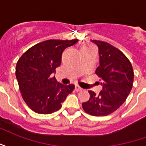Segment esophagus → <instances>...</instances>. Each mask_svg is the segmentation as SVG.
I'll use <instances>...</instances> for the list:
<instances>
[{"instance_id": "obj_1", "label": "esophagus", "mask_w": 146, "mask_h": 146, "mask_svg": "<svg viewBox=\"0 0 146 146\" xmlns=\"http://www.w3.org/2000/svg\"><path fill=\"white\" fill-rule=\"evenodd\" d=\"M75 90H76V92H80V91H82L83 89L80 87H79V86L76 85L75 86Z\"/></svg>"}]
</instances>
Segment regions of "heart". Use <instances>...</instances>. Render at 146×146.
I'll use <instances>...</instances> for the list:
<instances>
[{
  "mask_svg": "<svg viewBox=\"0 0 146 146\" xmlns=\"http://www.w3.org/2000/svg\"><path fill=\"white\" fill-rule=\"evenodd\" d=\"M90 49H93L91 45H88V44H83L81 47H80V51L81 52L82 51H87V50H90Z\"/></svg>",
  "mask_w": 146,
  "mask_h": 146,
  "instance_id": "obj_1",
  "label": "heart"
}]
</instances>
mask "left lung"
Listing matches in <instances>:
<instances>
[{
  "label": "left lung",
  "instance_id": "left-lung-1",
  "mask_svg": "<svg viewBox=\"0 0 146 146\" xmlns=\"http://www.w3.org/2000/svg\"><path fill=\"white\" fill-rule=\"evenodd\" d=\"M92 41L98 48L99 66L95 73L102 80V90L98 95L89 91L90 98L83 102L82 107L92 116H107L127 98L133 85L134 71L128 58L119 49L106 42Z\"/></svg>",
  "mask_w": 146,
  "mask_h": 146
}]
</instances>
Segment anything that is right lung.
<instances>
[{"mask_svg": "<svg viewBox=\"0 0 146 146\" xmlns=\"http://www.w3.org/2000/svg\"><path fill=\"white\" fill-rule=\"evenodd\" d=\"M78 40H48L28 49L18 61L15 75L23 98L35 113L50 114L62 107L74 84L63 85L52 74L61 65L62 54Z\"/></svg>", "mask_w": 146, "mask_h": 146, "instance_id": "right-lung-1", "label": "right lung"}]
</instances>
